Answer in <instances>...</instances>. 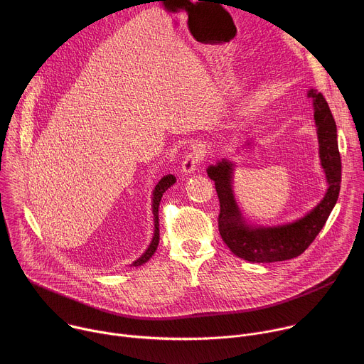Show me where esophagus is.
Wrapping results in <instances>:
<instances>
[{
	"label": "esophagus",
	"mask_w": 364,
	"mask_h": 364,
	"mask_svg": "<svg viewBox=\"0 0 364 364\" xmlns=\"http://www.w3.org/2000/svg\"><path fill=\"white\" fill-rule=\"evenodd\" d=\"M203 157H204L203 149L198 148V146H193V148L190 149V152L183 159V163H181V171H183V174H191V173H194V171L198 168L200 161H201Z\"/></svg>",
	"instance_id": "esophagus-1"
}]
</instances>
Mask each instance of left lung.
I'll use <instances>...</instances> for the list:
<instances>
[{
	"mask_svg": "<svg viewBox=\"0 0 364 364\" xmlns=\"http://www.w3.org/2000/svg\"><path fill=\"white\" fill-rule=\"evenodd\" d=\"M313 99L314 121L318 138L320 163L327 180L323 200L305 216L285 225L257 226L243 218L233 193L235 163L222 160L207 168L216 186L220 201L219 232L228 247L249 262L269 264L299 256L317 237L338 198L341 183V159L337 142V127L328 103L316 89L308 90ZM252 142L247 139L245 146Z\"/></svg>",
	"mask_w": 364,
	"mask_h": 364,
	"instance_id": "8db88e82",
	"label": "left lung"
}]
</instances>
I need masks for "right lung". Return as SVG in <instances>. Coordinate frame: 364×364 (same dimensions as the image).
Wrapping results in <instances>:
<instances>
[{
    "instance_id": "right-lung-1",
    "label": "right lung",
    "mask_w": 364,
    "mask_h": 364,
    "mask_svg": "<svg viewBox=\"0 0 364 364\" xmlns=\"http://www.w3.org/2000/svg\"><path fill=\"white\" fill-rule=\"evenodd\" d=\"M176 183V177L173 174H167L164 176L157 184H155L154 190H152V215H154V236H152V240L148 246V249L136 259V261H134L131 264V267H141L142 264L148 262L149 257L154 255V252L157 250V246L160 243V223H159V207H160V201H161V197L163 194Z\"/></svg>"
}]
</instances>
